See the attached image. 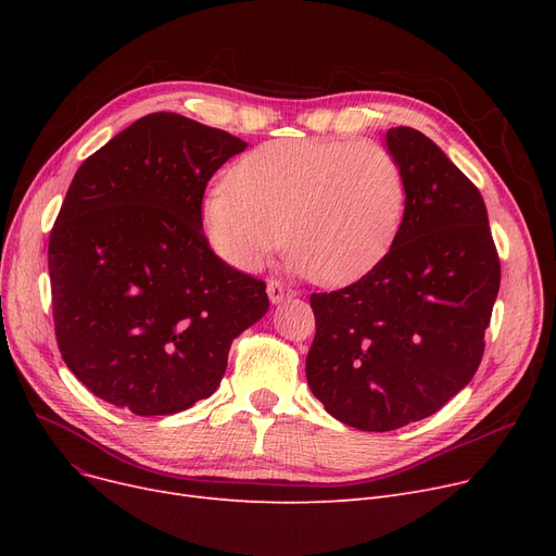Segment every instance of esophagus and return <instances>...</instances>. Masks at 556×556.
Instances as JSON below:
<instances>
[{"instance_id": "34e87169", "label": "esophagus", "mask_w": 556, "mask_h": 556, "mask_svg": "<svg viewBox=\"0 0 556 556\" xmlns=\"http://www.w3.org/2000/svg\"><path fill=\"white\" fill-rule=\"evenodd\" d=\"M268 298H270L273 304H281L286 300H293L295 293L279 281H268Z\"/></svg>"}]
</instances>
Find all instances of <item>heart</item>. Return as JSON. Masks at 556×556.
<instances>
[{"instance_id": "b5f03b06", "label": "heart", "mask_w": 556, "mask_h": 556, "mask_svg": "<svg viewBox=\"0 0 556 556\" xmlns=\"http://www.w3.org/2000/svg\"><path fill=\"white\" fill-rule=\"evenodd\" d=\"M229 180L207 191L200 218L212 250L243 273L261 270L286 239L293 275L354 279L386 254L405 207L399 160L367 139H275L241 157Z\"/></svg>"}]
</instances>
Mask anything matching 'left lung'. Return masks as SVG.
Returning a JSON list of instances; mask_svg holds the SVG:
<instances>
[{"label": "left lung", "mask_w": 556, "mask_h": 556, "mask_svg": "<svg viewBox=\"0 0 556 556\" xmlns=\"http://www.w3.org/2000/svg\"><path fill=\"white\" fill-rule=\"evenodd\" d=\"M405 178L390 252L356 283L313 293L306 381L338 421L388 432L469 386L501 288L484 200L424 132L386 135Z\"/></svg>", "instance_id": "8db88e82"}]
</instances>
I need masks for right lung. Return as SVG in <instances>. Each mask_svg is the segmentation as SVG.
I'll use <instances>...</instances> for the list:
<instances>
[{
  "mask_svg": "<svg viewBox=\"0 0 556 556\" xmlns=\"http://www.w3.org/2000/svg\"><path fill=\"white\" fill-rule=\"evenodd\" d=\"M248 143L153 112L87 157L49 239L55 340L78 381L139 417L220 386L231 340L268 313L266 283L202 231L212 175Z\"/></svg>",
  "mask_w": 556,
  "mask_h": 556,
  "instance_id": "obj_1",
  "label": "right lung"
}]
</instances>
